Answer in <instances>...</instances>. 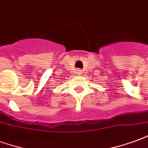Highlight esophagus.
<instances>
[{
	"instance_id": "obj_1",
	"label": "esophagus",
	"mask_w": 148,
	"mask_h": 148,
	"mask_svg": "<svg viewBox=\"0 0 148 148\" xmlns=\"http://www.w3.org/2000/svg\"><path fill=\"white\" fill-rule=\"evenodd\" d=\"M78 73H81V71H80V70H78Z\"/></svg>"
}]
</instances>
